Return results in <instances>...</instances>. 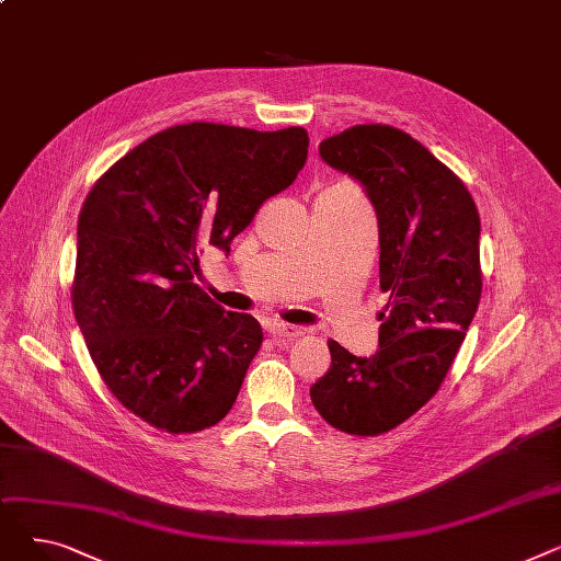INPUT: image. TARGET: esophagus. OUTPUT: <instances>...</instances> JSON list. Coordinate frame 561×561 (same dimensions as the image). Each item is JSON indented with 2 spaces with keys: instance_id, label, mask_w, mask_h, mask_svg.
Returning <instances> with one entry per match:
<instances>
[{
  "instance_id": "1",
  "label": "esophagus",
  "mask_w": 561,
  "mask_h": 561,
  "mask_svg": "<svg viewBox=\"0 0 561 561\" xmlns=\"http://www.w3.org/2000/svg\"><path fill=\"white\" fill-rule=\"evenodd\" d=\"M268 332H271L275 339H279V341H293V339H298V336L305 334L302 328L288 325V322H282V320H271V322H268Z\"/></svg>"
}]
</instances>
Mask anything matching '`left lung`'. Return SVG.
<instances>
[{"mask_svg":"<svg viewBox=\"0 0 561 561\" xmlns=\"http://www.w3.org/2000/svg\"><path fill=\"white\" fill-rule=\"evenodd\" d=\"M328 165L355 176L379 227V350L355 357L330 341L332 366L311 402L332 427L385 434L446 379L480 305V214L459 176L389 125H357L320 142Z\"/></svg>","mask_w":561,"mask_h":561,"instance_id":"8db88e82","label":"left lung"}]
</instances>
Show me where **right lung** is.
Here are the masks:
<instances>
[{"label": "right lung", "mask_w": 561, "mask_h": 561, "mask_svg": "<svg viewBox=\"0 0 561 561\" xmlns=\"http://www.w3.org/2000/svg\"><path fill=\"white\" fill-rule=\"evenodd\" d=\"M302 127L188 123L115 161L77 225L72 309L108 391L168 434L220 423L263 332L193 282L202 245L229 254L259 206L296 182Z\"/></svg>", "instance_id": "right-lung-1"}]
</instances>
